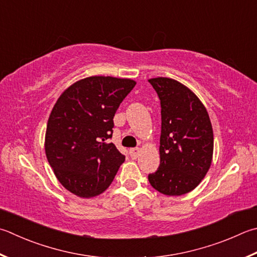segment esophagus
Wrapping results in <instances>:
<instances>
[{"instance_id":"esophagus-1","label":"esophagus","mask_w":257,"mask_h":257,"mask_svg":"<svg viewBox=\"0 0 257 257\" xmlns=\"http://www.w3.org/2000/svg\"><path fill=\"white\" fill-rule=\"evenodd\" d=\"M139 153H140V149L139 148L130 149V156H131V158H132V159H137L138 156H139Z\"/></svg>"}]
</instances>
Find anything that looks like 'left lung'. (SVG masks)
Wrapping results in <instances>:
<instances>
[{"label":"left lung","instance_id":"obj_1","mask_svg":"<svg viewBox=\"0 0 257 257\" xmlns=\"http://www.w3.org/2000/svg\"><path fill=\"white\" fill-rule=\"evenodd\" d=\"M149 83L161 104L160 166L149 174V181L163 195H185L210 168L214 134L209 115L199 98L179 81L158 77Z\"/></svg>","mask_w":257,"mask_h":257}]
</instances>
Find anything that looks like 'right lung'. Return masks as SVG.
I'll list each match as a JSON object with an SVG mask.
<instances>
[{
  "label": "right lung",
  "mask_w": 257,
  "mask_h": 257,
  "mask_svg": "<svg viewBox=\"0 0 257 257\" xmlns=\"http://www.w3.org/2000/svg\"><path fill=\"white\" fill-rule=\"evenodd\" d=\"M135 81L93 76L67 88L47 124L46 156L67 190L81 198L100 195L114 180L123 156L113 143L114 115Z\"/></svg>",
  "instance_id": "1"
}]
</instances>
